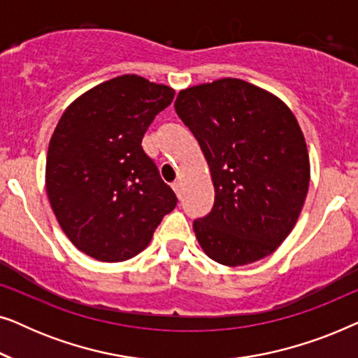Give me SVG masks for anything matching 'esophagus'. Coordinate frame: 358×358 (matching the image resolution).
I'll return each instance as SVG.
<instances>
[{
    "instance_id": "esophagus-1",
    "label": "esophagus",
    "mask_w": 358,
    "mask_h": 358,
    "mask_svg": "<svg viewBox=\"0 0 358 358\" xmlns=\"http://www.w3.org/2000/svg\"><path fill=\"white\" fill-rule=\"evenodd\" d=\"M173 189H174V192L178 194V197H180V189H182V184H180V180H176V182H173Z\"/></svg>"
}]
</instances>
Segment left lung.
Masks as SVG:
<instances>
[{
	"instance_id": "8db88e82",
	"label": "left lung",
	"mask_w": 358,
	"mask_h": 358,
	"mask_svg": "<svg viewBox=\"0 0 358 358\" xmlns=\"http://www.w3.org/2000/svg\"><path fill=\"white\" fill-rule=\"evenodd\" d=\"M207 159L215 203L195 220L203 252L228 267L272 254L310 187L305 136L285 102L238 78L187 87L174 102Z\"/></svg>"
}]
</instances>
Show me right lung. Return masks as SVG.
I'll return each mask as SVG.
<instances>
[{"label":"right lung","mask_w":358,"mask_h":358,"mask_svg":"<svg viewBox=\"0 0 358 358\" xmlns=\"http://www.w3.org/2000/svg\"><path fill=\"white\" fill-rule=\"evenodd\" d=\"M174 90L136 75L101 83L63 112L47 153L45 189L73 246L101 262L143 251L178 197L141 138Z\"/></svg>","instance_id":"1"}]
</instances>
